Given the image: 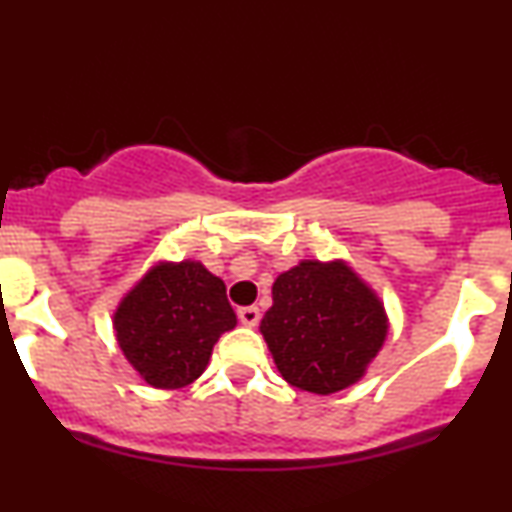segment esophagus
I'll use <instances>...</instances> for the list:
<instances>
[{"mask_svg":"<svg viewBox=\"0 0 512 512\" xmlns=\"http://www.w3.org/2000/svg\"><path fill=\"white\" fill-rule=\"evenodd\" d=\"M260 308H255V305H250V308H238V320L243 322L245 327H255L257 322H260Z\"/></svg>","mask_w":512,"mask_h":512,"instance_id":"esophagus-1","label":"esophagus"}]
</instances>
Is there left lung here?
Here are the masks:
<instances>
[{
    "instance_id": "obj_1",
    "label": "left lung",
    "mask_w": 512,
    "mask_h": 512,
    "mask_svg": "<svg viewBox=\"0 0 512 512\" xmlns=\"http://www.w3.org/2000/svg\"><path fill=\"white\" fill-rule=\"evenodd\" d=\"M260 332L284 380L332 395L354 385L387 337L383 303L344 262L303 260L276 276Z\"/></svg>"
}]
</instances>
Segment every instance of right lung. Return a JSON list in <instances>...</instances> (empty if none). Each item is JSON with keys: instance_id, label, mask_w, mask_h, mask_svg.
<instances>
[{"instance_id": "add662e5", "label": "right lung", "mask_w": 512, "mask_h": 512, "mask_svg": "<svg viewBox=\"0 0 512 512\" xmlns=\"http://www.w3.org/2000/svg\"><path fill=\"white\" fill-rule=\"evenodd\" d=\"M122 354L151 387L178 390L207 368L223 332L236 327L226 284L199 262L158 264L115 310Z\"/></svg>"}]
</instances>
